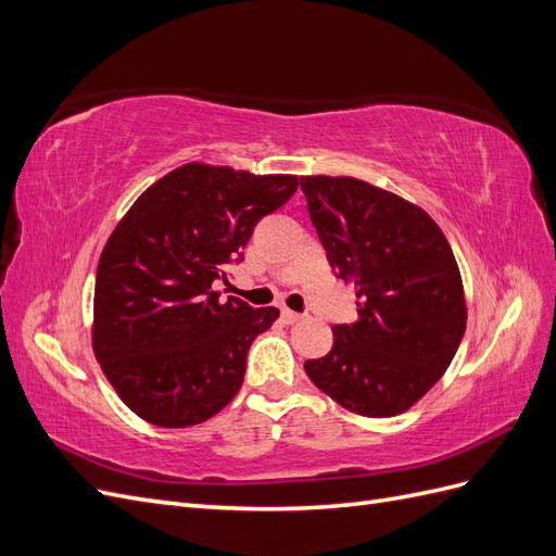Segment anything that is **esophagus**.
<instances>
[{
  "label": "esophagus",
  "instance_id": "34e87169",
  "mask_svg": "<svg viewBox=\"0 0 556 556\" xmlns=\"http://www.w3.org/2000/svg\"><path fill=\"white\" fill-rule=\"evenodd\" d=\"M280 317H282L285 325H294V323H299V319H304V315L294 313V311H290V308H282V311H280Z\"/></svg>",
  "mask_w": 556,
  "mask_h": 556
}]
</instances>
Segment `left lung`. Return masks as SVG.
Masks as SVG:
<instances>
[{
  "mask_svg": "<svg viewBox=\"0 0 556 556\" xmlns=\"http://www.w3.org/2000/svg\"><path fill=\"white\" fill-rule=\"evenodd\" d=\"M308 215L336 278L355 282L359 319L333 327L329 355L304 364L343 408L408 410L441 380L466 331L457 260L410 201L348 176H304Z\"/></svg>",
  "mask_w": 556,
  "mask_h": 556,
  "instance_id": "8db88e82",
  "label": "left lung"
}]
</instances>
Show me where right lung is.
I'll use <instances>...</instances> for the list:
<instances>
[{
  "mask_svg": "<svg viewBox=\"0 0 556 556\" xmlns=\"http://www.w3.org/2000/svg\"><path fill=\"white\" fill-rule=\"evenodd\" d=\"M296 185L192 162L150 185L111 233L97 266L92 348L146 422L192 427L239 394L252 341L280 313L223 301L215 285Z\"/></svg>",
  "mask_w": 556,
  "mask_h": 556,
  "instance_id": "right-lung-1",
  "label": "right lung"
}]
</instances>
